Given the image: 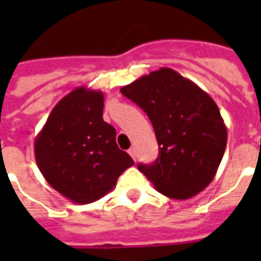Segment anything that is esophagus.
<instances>
[{
  "mask_svg": "<svg viewBox=\"0 0 261 261\" xmlns=\"http://www.w3.org/2000/svg\"><path fill=\"white\" fill-rule=\"evenodd\" d=\"M128 154H130L131 157H133V159L135 160V149H134V147H131V149H128Z\"/></svg>",
  "mask_w": 261,
  "mask_h": 261,
  "instance_id": "esophagus-1",
  "label": "esophagus"
}]
</instances>
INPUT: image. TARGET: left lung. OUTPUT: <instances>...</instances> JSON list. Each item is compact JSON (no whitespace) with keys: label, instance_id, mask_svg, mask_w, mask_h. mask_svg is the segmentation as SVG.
<instances>
[{"label":"left lung","instance_id":"left-lung-1","mask_svg":"<svg viewBox=\"0 0 261 261\" xmlns=\"http://www.w3.org/2000/svg\"><path fill=\"white\" fill-rule=\"evenodd\" d=\"M150 119L160 154L138 169L172 199L199 194L214 178L226 149L219 108L204 90L169 67H161L120 89Z\"/></svg>","mask_w":261,"mask_h":261}]
</instances>
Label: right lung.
Instances as JSON below:
<instances>
[{"label":"right lung","instance_id":"add662e5","mask_svg":"<svg viewBox=\"0 0 261 261\" xmlns=\"http://www.w3.org/2000/svg\"><path fill=\"white\" fill-rule=\"evenodd\" d=\"M102 108V92L77 88L54 107L35 139V159L47 182L77 204L102 198L134 165L116 145Z\"/></svg>","mask_w":261,"mask_h":261}]
</instances>
